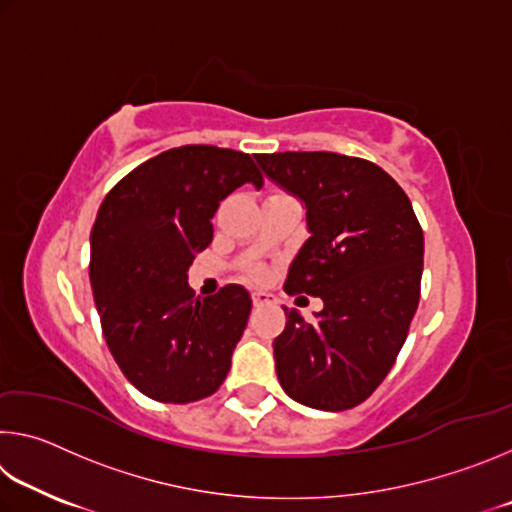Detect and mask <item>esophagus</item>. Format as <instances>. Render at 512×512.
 Wrapping results in <instances>:
<instances>
[{
    "mask_svg": "<svg viewBox=\"0 0 512 512\" xmlns=\"http://www.w3.org/2000/svg\"><path fill=\"white\" fill-rule=\"evenodd\" d=\"M266 302H271V296H268V293H264V291L253 293V305L255 307H262V305H266Z\"/></svg>",
    "mask_w": 512,
    "mask_h": 512,
    "instance_id": "esophagus-1",
    "label": "esophagus"
}]
</instances>
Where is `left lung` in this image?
Returning <instances> with one entry per match:
<instances>
[{"label": "left lung", "mask_w": 512, "mask_h": 512, "mask_svg": "<svg viewBox=\"0 0 512 512\" xmlns=\"http://www.w3.org/2000/svg\"><path fill=\"white\" fill-rule=\"evenodd\" d=\"M255 158L307 207L311 237L291 262L284 291L325 305L314 320L284 307L287 327L273 341L277 379L291 400L311 409H352L391 372L418 309V216L375 162L327 151Z\"/></svg>", "instance_id": "obj_1"}]
</instances>
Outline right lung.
Segmentation results:
<instances>
[{"label":"right lung","instance_id":"right-lung-1","mask_svg":"<svg viewBox=\"0 0 512 512\" xmlns=\"http://www.w3.org/2000/svg\"><path fill=\"white\" fill-rule=\"evenodd\" d=\"M264 185L248 153L187 144L142 162L110 189L90 235V284L108 350L158 402L219 391L253 309L241 284L194 298L187 271L210 246L212 216L237 187Z\"/></svg>","mask_w":512,"mask_h":512}]
</instances>
